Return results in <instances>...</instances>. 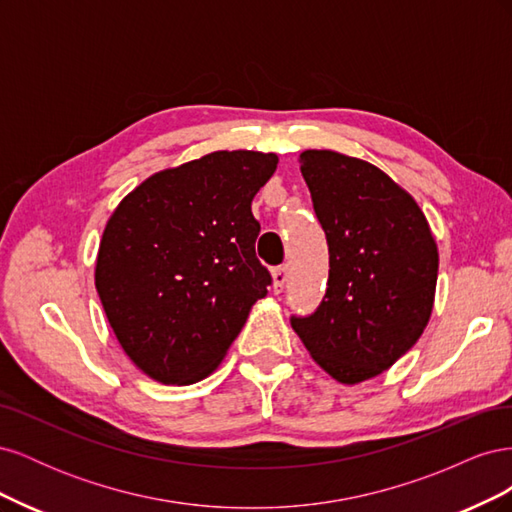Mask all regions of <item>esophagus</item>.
Instances as JSON below:
<instances>
[{
    "label": "esophagus",
    "mask_w": 512,
    "mask_h": 512,
    "mask_svg": "<svg viewBox=\"0 0 512 512\" xmlns=\"http://www.w3.org/2000/svg\"><path fill=\"white\" fill-rule=\"evenodd\" d=\"M286 280H288V267L282 265V267H275L273 269V292L280 294L286 286Z\"/></svg>",
    "instance_id": "obj_1"
}]
</instances>
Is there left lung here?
<instances>
[{
	"label": "left lung",
	"instance_id": "8db88e82",
	"mask_svg": "<svg viewBox=\"0 0 512 512\" xmlns=\"http://www.w3.org/2000/svg\"><path fill=\"white\" fill-rule=\"evenodd\" d=\"M327 235V292L290 324L342 384L382 374L423 335L438 282V245L416 200L374 164L329 149L301 153Z\"/></svg>",
	"mask_w": 512,
	"mask_h": 512
}]
</instances>
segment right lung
<instances>
[{"label":"right lung","mask_w":512,"mask_h":512,"mask_svg":"<svg viewBox=\"0 0 512 512\" xmlns=\"http://www.w3.org/2000/svg\"><path fill=\"white\" fill-rule=\"evenodd\" d=\"M275 168V153L213 151L149 177L113 211L96 290L123 352L149 378H207L267 294L252 200Z\"/></svg>","instance_id":"obj_1"}]
</instances>
